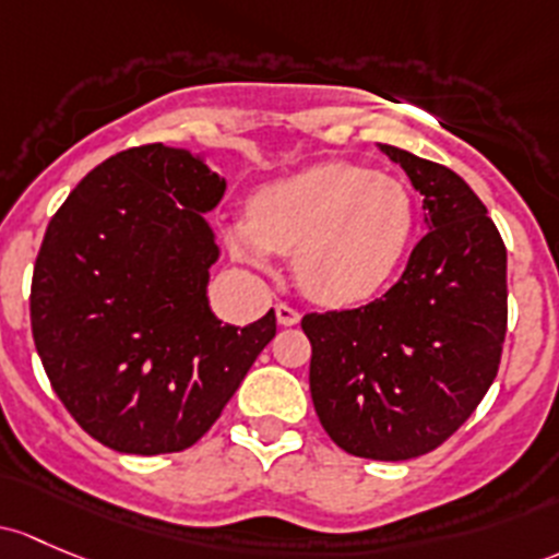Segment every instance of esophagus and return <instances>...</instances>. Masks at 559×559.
<instances>
[{
  "label": "esophagus",
  "mask_w": 559,
  "mask_h": 559,
  "mask_svg": "<svg viewBox=\"0 0 559 559\" xmlns=\"http://www.w3.org/2000/svg\"><path fill=\"white\" fill-rule=\"evenodd\" d=\"M275 319H278L281 326H295V324H299V319H302V316H299V310L289 308L286 302H278L275 305Z\"/></svg>",
  "instance_id": "esophagus-1"
}]
</instances>
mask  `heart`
<instances>
[{
    "label": "heart",
    "mask_w": 559,
    "mask_h": 559,
    "mask_svg": "<svg viewBox=\"0 0 559 559\" xmlns=\"http://www.w3.org/2000/svg\"><path fill=\"white\" fill-rule=\"evenodd\" d=\"M415 205L407 187L356 163H319L264 185L249 219L227 225L240 262L273 267L297 254V281L324 305L364 302L388 284L407 254Z\"/></svg>",
    "instance_id": "heart-1"
}]
</instances>
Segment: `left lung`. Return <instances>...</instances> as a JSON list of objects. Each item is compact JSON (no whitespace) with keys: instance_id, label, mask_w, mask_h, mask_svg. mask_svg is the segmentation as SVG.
<instances>
[{"instance_id":"left-lung-1","label":"left lung","mask_w":559,"mask_h":559,"mask_svg":"<svg viewBox=\"0 0 559 559\" xmlns=\"http://www.w3.org/2000/svg\"><path fill=\"white\" fill-rule=\"evenodd\" d=\"M423 195L426 235L374 302L308 313L310 396L337 448L409 461L452 437L492 385L507 337V249L450 168L378 144Z\"/></svg>"}]
</instances>
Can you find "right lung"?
<instances>
[{"instance_id":"1","label":"right lung","mask_w":559,"mask_h":559,"mask_svg":"<svg viewBox=\"0 0 559 559\" xmlns=\"http://www.w3.org/2000/svg\"><path fill=\"white\" fill-rule=\"evenodd\" d=\"M225 190L203 152L133 146L93 168L47 225L34 345L63 407L111 450L192 448L275 337L273 308L238 329L209 305L219 246L205 214Z\"/></svg>"}]
</instances>
